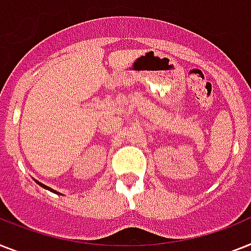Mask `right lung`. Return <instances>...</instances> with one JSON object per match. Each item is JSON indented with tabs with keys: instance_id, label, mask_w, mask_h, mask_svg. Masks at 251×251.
I'll use <instances>...</instances> for the list:
<instances>
[{
	"instance_id": "add662e5",
	"label": "right lung",
	"mask_w": 251,
	"mask_h": 251,
	"mask_svg": "<svg viewBox=\"0 0 251 251\" xmlns=\"http://www.w3.org/2000/svg\"><path fill=\"white\" fill-rule=\"evenodd\" d=\"M36 183H38V184H40V185H41V187H44V188L49 189V191H51V192H55V193H58V195H59V192H56V191H54V189H51V188H50V187H48V185H45V184H42V183L37 182V180H36Z\"/></svg>"
}]
</instances>
